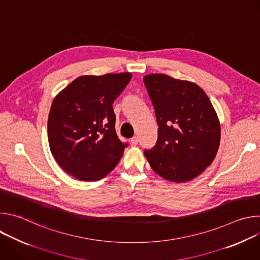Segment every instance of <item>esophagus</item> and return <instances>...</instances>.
<instances>
[{"label": "esophagus", "mask_w": 260, "mask_h": 260, "mask_svg": "<svg viewBox=\"0 0 260 260\" xmlns=\"http://www.w3.org/2000/svg\"><path fill=\"white\" fill-rule=\"evenodd\" d=\"M131 143H132V145H137V144L139 143V138H138V137H134V138H132Z\"/></svg>", "instance_id": "esophagus-1"}]
</instances>
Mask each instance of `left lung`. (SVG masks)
I'll return each mask as SVG.
<instances>
[{
    "label": "left lung",
    "instance_id": "obj_1",
    "mask_svg": "<svg viewBox=\"0 0 260 260\" xmlns=\"http://www.w3.org/2000/svg\"><path fill=\"white\" fill-rule=\"evenodd\" d=\"M158 124L155 146L144 154L162 178L181 183L194 179L209 167L220 144L215 110L196 83L165 74L143 78Z\"/></svg>",
    "mask_w": 260,
    "mask_h": 260
}]
</instances>
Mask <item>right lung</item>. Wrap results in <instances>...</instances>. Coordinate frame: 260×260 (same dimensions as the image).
I'll return each instance as SVG.
<instances>
[{
  "label": "right lung",
  "mask_w": 260,
  "mask_h": 260,
  "mask_svg": "<svg viewBox=\"0 0 260 260\" xmlns=\"http://www.w3.org/2000/svg\"><path fill=\"white\" fill-rule=\"evenodd\" d=\"M131 78V73L80 76L53 100L48 141L53 157L68 174L96 181L119 162L127 144L117 137L112 104Z\"/></svg>",
  "instance_id": "1"
}]
</instances>
